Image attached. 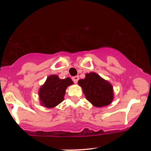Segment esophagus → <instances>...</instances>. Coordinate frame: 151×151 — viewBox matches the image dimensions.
I'll list each match as a JSON object with an SVG mask.
<instances>
[{"label":"esophagus","instance_id":"1","mask_svg":"<svg viewBox=\"0 0 151 151\" xmlns=\"http://www.w3.org/2000/svg\"><path fill=\"white\" fill-rule=\"evenodd\" d=\"M72 79L74 83H77L78 80H79V76H74V77H72Z\"/></svg>","mask_w":151,"mask_h":151}]
</instances>
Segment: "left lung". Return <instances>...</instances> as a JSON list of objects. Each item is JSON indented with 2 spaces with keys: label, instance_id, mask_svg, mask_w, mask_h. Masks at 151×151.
Returning <instances> with one entry per match:
<instances>
[{
  "label": "left lung",
  "instance_id": "8db88e82",
  "mask_svg": "<svg viewBox=\"0 0 151 151\" xmlns=\"http://www.w3.org/2000/svg\"><path fill=\"white\" fill-rule=\"evenodd\" d=\"M86 99L95 106L109 105L113 100V87L107 81L94 72L86 74L85 79L78 81Z\"/></svg>",
  "mask_w": 151,
  "mask_h": 151
}]
</instances>
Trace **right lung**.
Masks as SVG:
<instances>
[{
  "label": "right lung",
  "mask_w": 151,
  "mask_h": 151,
  "mask_svg": "<svg viewBox=\"0 0 151 151\" xmlns=\"http://www.w3.org/2000/svg\"><path fill=\"white\" fill-rule=\"evenodd\" d=\"M72 84L73 81L69 77L60 79L57 75L49 76L39 91L41 104L47 108L56 106L64 100L67 86Z\"/></svg>",
  "instance_id": "obj_1"
}]
</instances>
